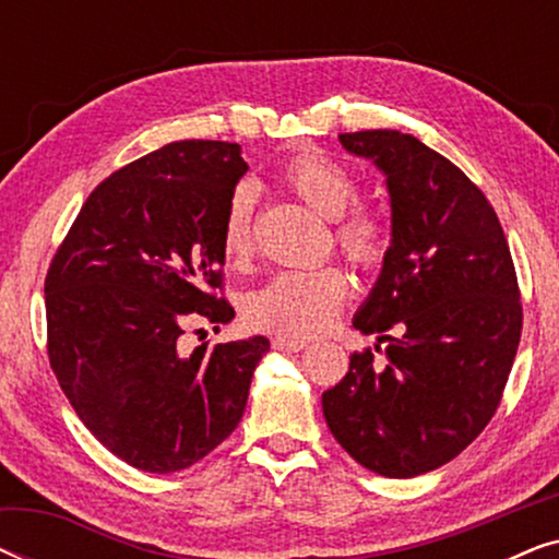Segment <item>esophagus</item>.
I'll return each mask as SVG.
<instances>
[{"instance_id":"esophagus-1","label":"esophagus","mask_w":559,"mask_h":559,"mask_svg":"<svg viewBox=\"0 0 559 559\" xmlns=\"http://www.w3.org/2000/svg\"><path fill=\"white\" fill-rule=\"evenodd\" d=\"M305 346H308V341L289 338V335H274V338H272L274 350H302Z\"/></svg>"}]
</instances>
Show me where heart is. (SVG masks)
<instances>
[{
    "instance_id": "obj_1",
    "label": "heart",
    "mask_w": 559,
    "mask_h": 559,
    "mask_svg": "<svg viewBox=\"0 0 559 559\" xmlns=\"http://www.w3.org/2000/svg\"><path fill=\"white\" fill-rule=\"evenodd\" d=\"M285 182L320 216L337 221L358 201V182L341 163L320 152L297 155L285 167ZM254 205L257 193L241 182L226 203L221 224V249L228 262H247L254 251ZM335 239L350 262L373 270L386 254L384 228L371 213L356 211L335 226ZM348 282L338 266H295L272 274L264 285L251 289L243 300L249 325L274 331L289 338H310L331 325L346 300Z\"/></svg>"
}]
</instances>
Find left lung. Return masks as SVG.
Returning <instances> with one entry per match:
<instances>
[{"mask_svg":"<svg viewBox=\"0 0 559 559\" xmlns=\"http://www.w3.org/2000/svg\"><path fill=\"white\" fill-rule=\"evenodd\" d=\"M338 142L386 178L392 239L354 328L389 346L384 366L371 350L350 356L323 415L364 468L415 478L461 455L499 407L522 335L514 262L486 195L417 136L369 129Z\"/></svg>","mask_w":559,"mask_h":559,"instance_id":"8db88e82","label":"left lung"}]
</instances>
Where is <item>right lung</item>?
Instances as JSON below:
<instances>
[{"instance_id":"obj_1","label":"right lung","mask_w":559,"mask_h":559,"mask_svg":"<svg viewBox=\"0 0 559 559\" xmlns=\"http://www.w3.org/2000/svg\"><path fill=\"white\" fill-rule=\"evenodd\" d=\"M249 165L231 142H170L109 175L45 277L48 356L75 415L106 450L175 473L241 423L264 335L182 354L193 323H231L221 224Z\"/></svg>"}]
</instances>
